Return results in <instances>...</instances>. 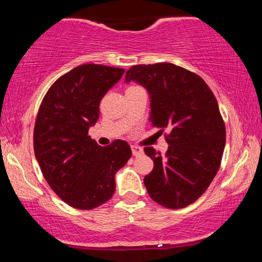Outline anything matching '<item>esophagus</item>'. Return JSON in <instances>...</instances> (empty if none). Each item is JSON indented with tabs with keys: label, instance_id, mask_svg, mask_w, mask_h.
<instances>
[{
	"label": "esophagus",
	"instance_id": "esophagus-1",
	"mask_svg": "<svg viewBox=\"0 0 262 262\" xmlns=\"http://www.w3.org/2000/svg\"><path fill=\"white\" fill-rule=\"evenodd\" d=\"M132 152H133L134 156H140L144 152V150L143 148H140V146L132 145Z\"/></svg>",
	"mask_w": 262,
	"mask_h": 262
}]
</instances>
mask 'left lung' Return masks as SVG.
I'll return each instance as SVG.
<instances>
[{
  "mask_svg": "<svg viewBox=\"0 0 262 262\" xmlns=\"http://www.w3.org/2000/svg\"><path fill=\"white\" fill-rule=\"evenodd\" d=\"M140 83L150 95V122L165 135L169 149L161 155L144 148L154 169L144 177L151 200L170 209L187 207L208 188L221 167L225 125L218 102L197 74L170 62L134 65L125 82Z\"/></svg>",
  "mask_w": 262,
  "mask_h": 262,
  "instance_id": "1",
  "label": "left lung"
}]
</instances>
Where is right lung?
Returning a JSON list of instances; mask_svg holds the SVG:
<instances>
[{"instance_id":"1","label":"right lung","mask_w":262,"mask_h":262,"mask_svg":"<svg viewBox=\"0 0 262 262\" xmlns=\"http://www.w3.org/2000/svg\"><path fill=\"white\" fill-rule=\"evenodd\" d=\"M124 69L80 65L48 90L35 119L34 154L48 185L69 206L93 209L111 200L114 175L130 159L124 140L100 146L89 129L100 117V102Z\"/></svg>"}]
</instances>
